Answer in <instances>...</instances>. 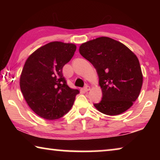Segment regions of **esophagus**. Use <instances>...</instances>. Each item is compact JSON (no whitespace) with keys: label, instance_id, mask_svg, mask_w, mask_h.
I'll return each mask as SVG.
<instances>
[{"label":"esophagus","instance_id":"1","mask_svg":"<svg viewBox=\"0 0 160 160\" xmlns=\"http://www.w3.org/2000/svg\"><path fill=\"white\" fill-rule=\"evenodd\" d=\"M84 89L85 92H88L89 90H90V87L88 86V85H87V86L84 87Z\"/></svg>","mask_w":160,"mask_h":160}]
</instances>
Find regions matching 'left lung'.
Wrapping results in <instances>:
<instances>
[{
    "label": "left lung",
    "mask_w": 160,
    "mask_h": 160,
    "mask_svg": "<svg viewBox=\"0 0 160 160\" xmlns=\"http://www.w3.org/2000/svg\"><path fill=\"white\" fill-rule=\"evenodd\" d=\"M79 53L97 71L102 98L94 106L104 114H121L138 98L143 84L139 60L131 50L108 37L82 43Z\"/></svg>",
    "instance_id": "8db88e82"
}]
</instances>
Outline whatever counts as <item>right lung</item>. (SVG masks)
<instances>
[{"label":"right lung","mask_w":160,"mask_h":160,"mask_svg":"<svg viewBox=\"0 0 160 160\" xmlns=\"http://www.w3.org/2000/svg\"><path fill=\"white\" fill-rule=\"evenodd\" d=\"M76 49L73 43L54 41L36 50L26 60L19 85L28 105L39 117L60 119L73 106L79 91L68 86L62 68Z\"/></svg>","instance_id":"right-lung-1"}]
</instances>
